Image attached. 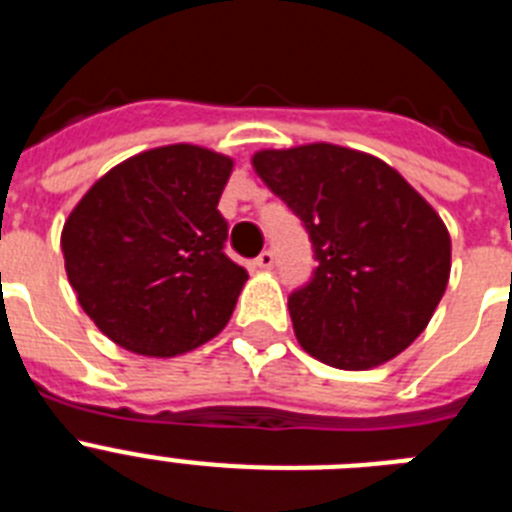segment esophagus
Listing matches in <instances>:
<instances>
[{"instance_id":"obj_1","label":"esophagus","mask_w":512,"mask_h":512,"mask_svg":"<svg viewBox=\"0 0 512 512\" xmlns=\"http://www.w3.org/2000/svg\"><path fill=\"white\" fill-rule=\"evenodd\" d=\"M253 266H256V269H261V271L271 269V266H274V253L261 251L259 256H256V261H253Z\"/></svg>"}]
</instances>
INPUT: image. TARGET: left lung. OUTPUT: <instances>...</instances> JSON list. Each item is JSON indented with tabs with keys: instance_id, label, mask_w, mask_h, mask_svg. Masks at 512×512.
I'll return each instance as SVG.
<instances>
[{
	"instance_id": "left-lung-1",
	"label": "left lung",
	"mask_w": 512,
	"mask_h": 512,
	"mask_svg": "<svg viewBox=\"0 0 512 512\" xmlns=\"http://www.w3.org/2000/svg\"><path fill=\"white\" fill-rule=\"evenodd\" d=\"M256 174L305 223L318 269L289 297L307 354L364 372L431 323L451 274V235L400 171L333 143L264 148Z\"/></svg>"
}]
</instances>
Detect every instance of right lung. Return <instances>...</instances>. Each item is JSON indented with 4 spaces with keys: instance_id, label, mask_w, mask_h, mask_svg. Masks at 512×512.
<instances>
[{
    "instance_id": "obj_1",
    "label": "right lung",
    "mask_w": 512,
    "mask_h": 512,
    "mask_svg": "<svg viewBox=\"0 0 512 512\" xmlns=\"http://www.w3.org/2000/svg\"><path fill=\"white\" fill-rule=\"evenodd\" d=\"M233 158L192 143L117 164L66 217V277L104 336L171 359L228 325L248 274L225 256L217 210Z\"/></svg>"
}]
</instances>
